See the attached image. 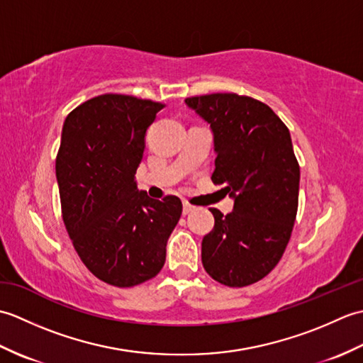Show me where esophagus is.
Masks as SVG:
<instances>
[{
	"instance_id": "34e87169",
	"label": "esophagus",
	"mask_w": 363,
	"mask_h": 363,
	"mask_svg": "<svg viewBox=\"0 0 363 363\" xmlns=\"http://www.w3.org/2000/svg\"><path fill=\"white\" fill-rule=\"evenodd\" d=\"M194 211H195L194 206H190L189 203L184 201V204H182V213H184V215H189L190 212H194Z\"/></svg>"
}]
</instances>
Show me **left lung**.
Masks as SVG:
<instances>
[{
	"label": "left lung",
	"mask_w": 363,
	"mask_h": 363,
	"mask_svg": "<svg viewBox=\"0 0 363 363\" xmlns=\"http://www.w3.org/2000/svg\"><path fill=\"white\" fill-rule=\"evenodd\" d=\"M211 126L213 184L234 199L203 238L201 260L211 277L245 287L265 277L281 260L295 225L299 165L287 126L264 103L237 94L186 99Z\"/></svg>",
	"instance_id": "8db88e82"
}]
</instances>
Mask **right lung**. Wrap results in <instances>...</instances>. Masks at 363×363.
<instances>
[{
	"label": "right lung",
	"instance_id": "add662e5",
	"mask_svg": "<svg viewBox=\"0 0 363 363\" xmlns=\"http://www.w3.org/2000/svg\"><path fill=\"white\" fill-rule=\"evenodd\" d=\"M162 107L101 95L76 107L62 128L56 177L65 228L84 265L115 287L160 272L182 213L179 198L159 201L137 189L146 129Z\"/></svg>",
	"mask_w": 363,
	"mask_h": 363
}]
</instances>
